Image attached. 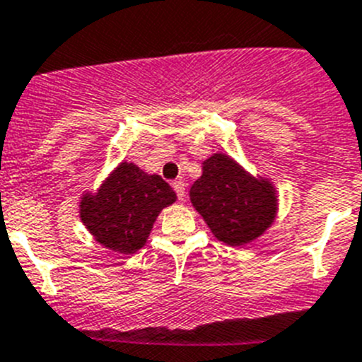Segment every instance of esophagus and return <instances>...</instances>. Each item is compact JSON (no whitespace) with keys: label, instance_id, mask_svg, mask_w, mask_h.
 <instances>
[{"label":"esophagus","instance_id":"esophagus-1","mask_svg":"<svg viewBox=\"0 0 362 362\" xmlns=\"http://www.w3.org/2000/svg\"><path fill=\"white\" fill-rule=\"evenodd\" d=\"M172 188H174V192H175V195H177L179 201H183L185 195H187V190H185L183 181H174V183H172Z\"/></svg>","mask_w":362,"mask_h":362}]
</instances>
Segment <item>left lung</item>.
Segmentation results:
<instances>
[{"label":"left lung","mask_w":362,"mask_h":362,"mask_svg":"<svg viewBox=\"0 0 362 362\" xmlns=\"http://www.w3.org/2000/svg\"><path fill=\"white\" fill-rule=\"evenodd\" d=\"M190 201L211 233L230 246L260 237L276 215V194L269 181L251 177L226 154L204 161L203 175L190 188Z\"/></svg>","instance_id":"left-lung-1"}]
</instances>
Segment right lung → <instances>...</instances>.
<instances>
[{
	"instance_id": "1",
	"label": "right lung",
	"mask_w": 362,
	"mask_h": 362,
	"mask_svg": "<svg viewBox=\"0 0 362 362\" xmlns=\"http://www.w3.org/2000/svg\"><path fill=\"white\" fill-rule=\"evenodd\" d=\"M174 201L175 192L159 175L122 163L97 194L82 197L81 218L102 246L134 253L147 242L159 211Z\"/></svg>"
}]
</instances>
